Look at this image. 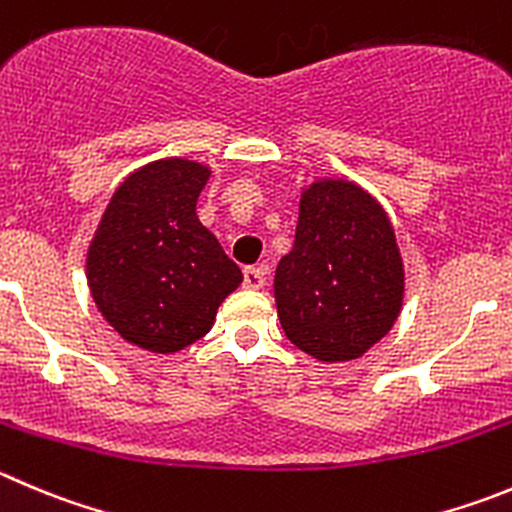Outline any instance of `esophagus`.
<instances>
[{"instance_id": "34e87169", "label": "esophagus", "mask_w": 512, "mask_h": 512, "mask_svg": "<svg viewBox=\"0 0 512 512\" xmlns=\"http://www.w3.org/2000/svg\"><path fill=\"white\" fill-rule=\"evenodd\" d=\"M245 288L247 290L265 288V267H245Z\"/></svg>"}]
</instances>
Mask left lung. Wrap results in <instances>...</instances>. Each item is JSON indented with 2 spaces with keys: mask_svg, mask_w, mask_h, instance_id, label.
<instances>
[{
  "mask_svg": "<svg viewBox=\"0 0 512 512\" xmlns=\"http://www.w3.org/2000/svg\"><path fill=\"white\" fill-rule=\"evenodd\" d=\"M404 262L389 214L348 179L300 191L295 245L275 270V305L290 343L323 364L364 356L396 323Z\"/></svg>",
  "mask_w": 512,
  "mask_h": 512,
  "instance_id": "obj_1",
  "label": "left lung"
}]
</instances>
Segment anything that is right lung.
<instances>
[{
  "instance_id": "right-lung-1",
  "label": "right lung",
  "mask_w": 512,
  "mask_h": 512,
  "mask_svg": "<svg viewBox=\"0 0 512 512\" xmlns=\"http://www.w3.org/2000/svg\"><path fill=\"white\" fill-rule=\"evenodd\" d=\"M212 169L159 159L126 176L88 247V288L123 341L176 353L207 336L242 272L199 222L197 199Z\"/></svg>"
}]
</instances>
